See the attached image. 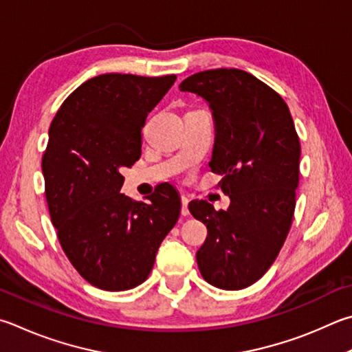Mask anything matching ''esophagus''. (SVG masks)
<instances>
[{"label": "esophagus", "mask_w": 352, "mask_h": 352, "mask_svg": "<svg viewBox=\"0 0 352 352\" xmlns=\"http://www.w3.org/2000/svg\"><path fill=\"white\" fill-rule=\"evenodd\" d=\"M188 204H189L188 198H186V197H182V215H183V217H188V215H189Z\"/></svg>", "instance_id": "obj_1"}]
</instances>
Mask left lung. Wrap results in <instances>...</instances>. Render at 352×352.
I'll return each mask as SVG.
<instances>
[{
	"mask_svg": "<svg viewBox=\"0 0 352 352\" xmlns=\"http://www.w3.org/2000/svg\"><path fill=\"white\" fill-rule=\"evenodd\" d=\"M182 92L206 100L215 124L210 169L231 198L228 210L190 201L208 228L197 251L203 278L243 289L265 276L289 232L298 186L300 142L280 95L240 69H212L182 81Z\"/></svg>",
	"mask_w": 352,
	"mask_h": 352,
	"instance_id": "8db88e82",
	"label": "left lung"
}]
</instances>
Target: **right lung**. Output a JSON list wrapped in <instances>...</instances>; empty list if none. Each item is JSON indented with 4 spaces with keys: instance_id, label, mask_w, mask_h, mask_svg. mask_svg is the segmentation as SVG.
Returning <instances> with one entry per match:
<instances>
[{
    "instance_id": "add662e5",
    "label": "right lung",
    "mask_w": 352,
    "mask_h": 352,
    "mask_svg": "<svg viewBox=\"0 0 352 352\" xmlns=\"http://www.w3.org/2000/svg\"><path fill=\"white\" fill-rule=\"evenodd\" d=\"M175 80L94 76L69 95L50 124L41 163L50 219L70 263L100 289L142 285L180 217V197L168 183L146 203L120 192V170L142 155L146 117Z\"/></svg>"
}]
</instances>
